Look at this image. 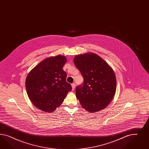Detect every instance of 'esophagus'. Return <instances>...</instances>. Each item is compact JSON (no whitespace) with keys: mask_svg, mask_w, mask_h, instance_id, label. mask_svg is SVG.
I'll list each match as a JSON object with an SVG mask.
<instances>
[{"mask_svg":"<svg viewBox=\"0 0 149 149\" xmlns=\"http://www.w3.org/2000/svg\"><path fill=\"white\" fill-rule=\"evenodd\" d=\"M72 90H75V83L72 84Z\"/></svg>","mask_w":149,"mask_h":149,"instance_id":"esophagus-1","label":"esophagus"}]
</instances>
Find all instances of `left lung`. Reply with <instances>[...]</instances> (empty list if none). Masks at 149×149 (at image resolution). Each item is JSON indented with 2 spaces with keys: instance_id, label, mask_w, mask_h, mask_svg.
<instances>
[{
  "instance_id": "obj_1",
  "label": "left lung",
  "mask_w": 149,
  "mask_h": 149,
  "mask_svg": "<svg viewBox=\"0 0 149 149\" xmlns=\"http://www.w3.org/2000/svg\"><path fill=\"white\" fill-rule=\"evenodd\" d=\"M74 63L84 78L76 88V96L82 107L91 113L105 108L116 90L115 72L98 55L86 53L77 55Z\"/></svg>"
}]
</instances>
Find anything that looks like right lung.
<instances>
[{"label": "right lung", "mask_w": 149, "mask_h": 149, "mask_svg": "<svg viewBox=\"0 0 149 149\" xmlns=\"http://www.w3.org/2000/svg\"><path fill=\"white\" fill-rule=\"evenodd\" d=\"M65 57L57 55L44 59L28 73L26 80L27 95L37 108L51 113L62 104L72 86L63 70Z\"/></svg>", "instance_id": "1"}]
</instances>
